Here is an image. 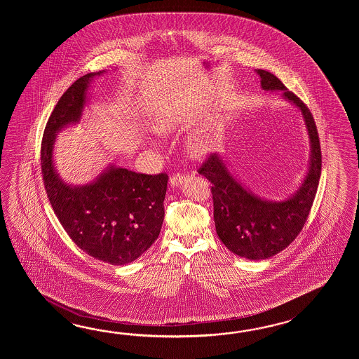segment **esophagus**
Here are the masks:
<instances>
[{
	"label": "esophagus",
	"instance_id": "esophagus-1",
	"mask_svg": "<svg viewBox=\"0 0 359 359\" xmlns=\"http://www.w3.org/2000/svg\"><path fill=\"white\" fill-rule=\"evenodd\" d=\"M183 181H184V176L177 173V175H173V176L170 177L169 183H170V186H173V187H178V186L182 184Z\"/></svg>",
	"mask_w": 359,
	"mask_h": 359
}]
</instances>
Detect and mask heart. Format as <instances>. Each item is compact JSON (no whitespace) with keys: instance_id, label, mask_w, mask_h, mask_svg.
I'll return each mask as SVG.
<instances>
[{"instance_id":"heart-1","label":"heart","mask_w":359,"mask_h":359,"mask_svg":"<svg viewBox=\"0 0 359 359\" xmlns=\"http://www.w3.org/2000/svg\"><path fill=\"white\" fill-rule=\"evenodd\" d=\"M183 116L175 107L163 109L154 116L151 128L156 133L169 135L182 128ZM217 144V124L214 121L205 123L187 140V151L195 159H205L213 153Z\"/></svg>"}]
</instances>
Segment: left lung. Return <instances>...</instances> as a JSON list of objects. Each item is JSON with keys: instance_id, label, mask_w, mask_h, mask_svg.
Wrapping results in <instances>:
<instances>
[{"instance_id": "left-lung-1", "label": "left lung", "mask_w": 359, "mask_h": 359, "mask_svg": "<svg viewBox=\"0 0 359 359\" xmlns=\"http://www.w3.org/2000/svg\"><path fill=\"white\" fill-rule=\"evenodd\" d=\"M264 91L283 92L281 97L298 109L304 121L311 154L304 178L295 192L281 200H268L245 187L221 154L209 156L198 175L212 183L217 235L229 252L250 260L268 259L283 252L304 227L320 176V138L304 102L271 72L255 69Z\"/></svg>"}]
</instances>
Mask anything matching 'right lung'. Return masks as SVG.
<instances>
[{
	"instance_id": "right-lung-1",
	"label": "right lung",
	"mask_w": 359,
	"mask_h": 359,
	"mask_svg": "<svg viewBox=\"0 0 359 359\" xmlns=\"http://www.w3.org/2000/svg\"><path fill=\"white\" fill-rule=\"evenodd\" d=\"M76 79L61 96L46 124L41 164L47 196L69 237L95 259L124 266L140 258L161 233L168 176H149L109 164L93 181L72 184L55 164L56 136L82 121L95 76Z\"/></svg>"
}]
</instances>
